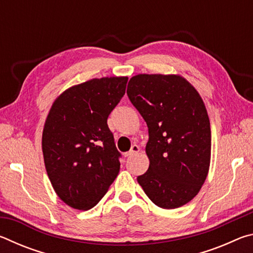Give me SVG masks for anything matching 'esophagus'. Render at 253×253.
Segmentation results:
<instances>
[{"label": "esophagus", "mask_w": 253, "mask_h": 253, "mask_svg": "<svg viewBox=\"0 0 253 253\" xmlns=\"http://www.w3.org/2000/svg\"><path fill=\"white\" fill-rule=\"evenodd\" d=\"M139 146H138V145H132V146H131V148H130V151L129 152H128V153H126V157H128V158H129V157H132V156H134V155H136V154L137 153H138L139 152Z\"/></svg>", "instance_id": "esophagus-1"}]
</instances>
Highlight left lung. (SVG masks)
<instances>
[{"instance_id": "8db88e82", "label": "left lung", "mask_w": 253, "mask_h": 253, "mask_svg": "<svg viewBox=\"0 0 253 253\" xmlns=\"http://www.w3.org/2000/svg\"><path fill=\"white\" fill-rule=\"evenodd\" d=\"M127 96L148 127L147 172L137 182L162 209H176L199 193L211 157V128L204 102L179 76L138 75Z\"/></svg>"}]
</instances>
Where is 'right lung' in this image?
I'll list each match as a JSON object with an SVG mask.
<instances>
[{"label": "right lung", "mask_w": 253, "mask_h": 253, "mask_svg": "<svg viewBox=\"0 0 253 253\" xmlns=\"http://www.w3.org/2000/svg\"><path fill=\"white\" fill-rule=\"evenodd\" d=\"M127 77L91 79L53 102L42 134L46 173L55 193L77 210H90L117 177L122 154L107 119L125 95Z\"/></svg>", "instance_id": "add662e5"}]
</instances>
